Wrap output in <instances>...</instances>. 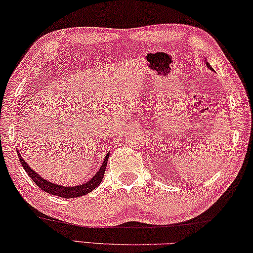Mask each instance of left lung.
<instances>
[{
    "label": "left lung",
    "instance_id": "1",
    "mask_svg": "<svg viewBox=\"0 0 253 253\" xmlns=\"http://www.w3.org/2000/svg\"><path fill=\"white\" fill-rule=\"evenodd\" d=\"M206 65H207V66H208V68H210V70H212V67H211V66L209 65V63H206Z\"/></svg>",
    "mask_w": 253,
    "mask_h": 253
}]
</instances>
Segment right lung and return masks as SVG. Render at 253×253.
<instances>
[{"mask_svg":"<svg viewBox=\"0 0 253 253\" xmlns=\"http://www.w3.org/2000/svg\"><path fill=\"white\" fill-rule=\"evenodd\" d=\"M18 159H20V163L23 166V168L25 169L26 173L31 177L32 180L36 183L41 189L43 191L47 192V194L54 195V196H58L62 197V198H77V197H82L84 195L89 194L90 191H93L96 187L99 186V183L102 182L103 178H104V173H105V169H106L107 166V162H108V157H109V153L106 155L105 157L102 167L99 168V170L94 174L93 178H90L88 181L83 183V185L80 186H75V187H64V186H59L57 183H53L52 181H48L46 179H44L40 176V174L36 173L33 169H32L29 164L25 163V160L22 158V156L20 153H17Z\"/></svg>","mask_w":253,"mask_h":253,"instance_id":"obj_1","label":"right lung"}]
</instances>
